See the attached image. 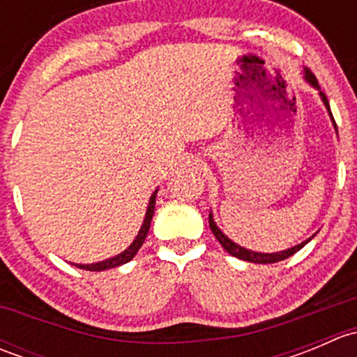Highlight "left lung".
<instances>
[{
  "label": "left lung",
  "mask_w": 357,
  "mask_h": 357,
  "mask_svg": "<svg viewBox=\"0 0 357 357\" xmlns=\"http://www.w3.org/2000/svg\"><path fill=\"white\" fill-rule=\"evenodd\" d=\"M304 79H305V82H307L309 86H312V88H314V89H318L319 98H321V102H323V105H325V109L328 110L330 119H332V124H333L335 131H337V124H335L332 110H330L328 98H326V95L321 91V88H319L318 79L314 77V74H312V72L309 70V68H304ZM208 226H211L212 233H214V236H215V238H218V242L221 243L222 248H225V250L228 252V254H231L233 257L242 259V261L254 262V264H273V262H280V261H283V259H289L290 255H294L295 252L301 250V248L304 247L305 243H309L312 238H314V235H312V236H309L307 240H304V242L298 243V245L285 248V250L271 252V254H266V252H254V250H250V248H245V247L238 245V243H235V242H233V240H229L228 236H226L225 233H222L221 229H219V226L215 225L214 218H212V211L208 212Z\"/></svg>",
  "instance_id": "1"
}]
</instances>
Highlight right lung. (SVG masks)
Instances as JSON below:
<instances>
[{
    "label": "right lung",
    "mask_w": 357,
    "mask_h": 357,
    "mask_svg": "<svg viewBox=\"0 0 357 357\" xmlns=\"http://www.w3.org/2000/svg\"><path fill=\"white\" fill-rule=\"evenodd\" d=\"M157 192H158V188L152 193V197H150L149 205H146L145 219H143L142 228H139V231H138V235H136V238L132 240V243L128 248H126V250H122L121 254L114 255V257L105 259V261L91 262V264H75V262H72V264L77 266L79 269H86V271H105V269L117 268V266H122V264H126V262L131 261V259L135 257L136 254H138V250H139V248H142L143 242H145L146 235H149L150 222H152L153 212H155V197H157Z\"/></svg>",
    "instance_id": "1"
}]
</instances>
